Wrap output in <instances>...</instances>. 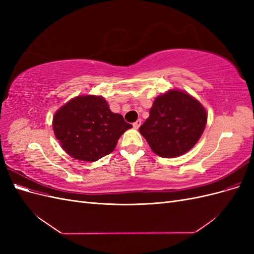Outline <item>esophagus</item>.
<instances>
[{
  "mask_svg": "<svg viewBox=\"0 0 254 254\" xmlns=\"http://www.w3.org/2000/svg\"><path fill=\"white\" fill-rule=\"evenodd\" d=\"M140 126H141V120H137L136 122L133 123V128L134 129H139Z\"/></svg>",
  "mask_w": 254,
  "mask_h": 254,
  "instance_id": "esophagus-1",
  "label": "esophagus"
}]
</instances>
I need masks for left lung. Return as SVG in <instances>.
<instances>
[{"label":"left lung","mask_w":254,"mask_h":254,"mask_svg":"<svg viewBox=\"0 0 254 254\" xmlns=\"http://www.w3.org/2000/svg\"><path fill=\"white\" fill-rule=\"evenodd\" d=\"M203 106L187 92L170 90L158 96L140 132L151 150L163 158L179 157L200 139L206 125Z\"/></svg>","instance_id":"left-lung-1"}]
</instances>
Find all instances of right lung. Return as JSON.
Returning a JSON list of instances; mask_svg holds the SVG:
<instances>
[{"instance_id": "obj_1", "label": "right lung", "mask_w": 254, "mask_h": 254, "mask_svg": "<svg viewBox=\"0 0 254 254\" xmlns=\"http://www.w3.org/2000/svg\"><path fill=\"white\" fill-rule=\"evenodd\" d=\"M132 127L113 113L102 96L71 99L55 113L53 129L63 149L72 158L94 162L109 155L121 135Z\"/></svg>"}]
</instances>
